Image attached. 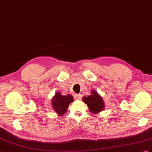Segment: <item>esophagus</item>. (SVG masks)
<instances>
[{"label":"esophagus","instance_id":"esophagus-1","mask_svg":"<svg viewBox=\"0 0 152 152\" xmlns=\"http://www.w3.org/2000/svg\"><path fill=\"white\" fill-rule=\"evenodd\" d=\"M75 98L76 100H81L82 99V95L76 94L75 95Z\"/></svg>","mask_w":152,"mask_h":152}]
</instances>
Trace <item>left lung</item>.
I'll return each mask as SVG.
<instances>
[{
	"instance_id": "left-lung-1",
	"label": "left lung",
	"mask_w": 152,
	"mask_h": 152,
	"mask_svg": "<svg viewBox=\"0 0 152 152\" xmlns=\"http://www.w3.org/2000/svg\"><path fill=\"white\" fill-rule=\"evenodd\" d=\"M92 94L87 96H84L82 100L89 109L90 112L96 114L103 110L104 108V102L102 97L95 90L92 91Z\"/></svg>"
}]
</instances>
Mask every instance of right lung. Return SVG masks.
<instances>
[{
	"instance_id": "1",
	"label": "right lung",
	"mask_w": 152,
	"mask_h": 152,
	"mask_svg": "<svg viewBox=\"0 0 152 152\" xmlns=\"http://www.w3.org/2000/svg\"><path fill=\"white\" fill-rule=\"evenodd\" d=\"M73 101L74 98L70 94L63 96L59 92H57L52 98V105L56 113L63 116L67 111L69 104Z\"/></svg>"
}]
</instances>
